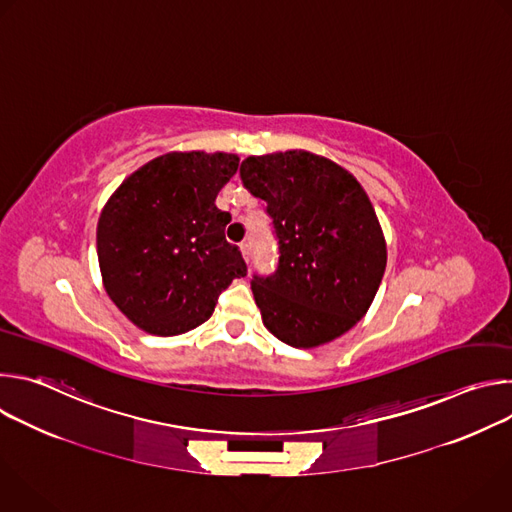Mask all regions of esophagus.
I'll return each mask as SVG.
<instances>
[{"mask_svg":"<svg viewBox=\"0 0 512 512\" xmlns=\"http://www.w3.org/2000/svg\"><path fill=\"white\" fill-rule=\"evenodd\" d=\"M239 249H241L243 259H245V261H249V243H241V245H239Z\"/></svg>","mask_w":512,"mask_h":512,"instance_id":"1","label":"esophagus"}]
</instances>
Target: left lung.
Segmentation results:
<instances>
[{
	"instance_id": "left-lung-1",
	"label": "left lung",
	"mask_w": 512,
	"mask_h": 512,
	"mask_svg": "<svg viewBox=\"0 0 512 512\" xmlns=\"http://www.w3.org/2000/svg\"><path fill=\"white\" fill-rule=\"evenodd\" d=\"M241 180L267 202L279 245L275 273L251 281L265 328L294 348L348 332L371 308L387 265L367 192L350 172L304 150L249 156Z\"/></svg>"
}]
</instances>
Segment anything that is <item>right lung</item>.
Returning a JSON list of instances; mask_svg holds the SVG:
<instances>
[{
  "label": "right lung",
  "instance_id": "add662e5",
  "mask_svg": "<svg viewBox=\"0 0 512 512\" xmlns=\"http://www.w3.org/2000/svg\"><path fill=\"white\" fill-rule=\"evenodd\" d=\"M239 156L164 154L133 172L107 200L97 253L113 304L141 330L176 336L206 322L247 265L225 239L231 214L214 200Z\"/></svg>",
  "mask_w": 512,
  "mask_h": 512
}]
</instances>
